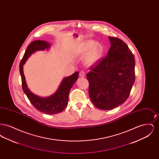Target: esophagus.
Listing matches in <instances>:
<instances>
[{
  "instance_id": "esophagus-1",
  "label": "esophagus",
  "mask_w": 159,
  "mask_h": 159,
  "mask_svg": "<svg viewBox=\"0 0 159 159\" xmlns=\"http://www.w3.org/2000/svg\"><path fill=\"white\" fill-rule=\"evenodd\" d=\"M79 75H80V77H84V76H85V73H84V71H80Z\"/></svg>"
}]
</instances>
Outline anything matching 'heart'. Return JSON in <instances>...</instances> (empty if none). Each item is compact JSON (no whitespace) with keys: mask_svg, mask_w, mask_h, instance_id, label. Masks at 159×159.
<instances>
[{"mask_svg":"<svg viewBox=\"0 0 159 159\" xmlns=\"http://www.w3.org/2000/svg\"><path fill=\"white\" fill-rule=\"evenodd\" d=\"M86 54L84 58V62L88 66H92L96 64L101 59L103 48L99 43H95L94 41L90 40L85 42L79 50V53L83 54L85 52Z\"/></svg>","mask_w":159,"mask_h":159,"instance_id":"heart-1","label":"heart"}]
</instances>
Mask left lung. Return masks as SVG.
Masks as SVG:
<instances>
[{
    "label": "left lung",
    "instance_id": "left-lung-1",
    "mask_svg": "<svg viewBox=\"0 0 159 159\" xmlns=\"http://www.w3.org/2000/svg\"><path fill=\"white\" fill-rule=\"evenodd\" d=\"M108 38L111 46L107 55L91 66L86 75L91 101L104 110L125 102L135 80L133 53L121 39Z\"/></svg>",
    "mask_w": 159,
    "mask_h": 159
}]
</instances>
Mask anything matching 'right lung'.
I'll return each instance as SVG.
<instances>
[{"label": "right lung", "instance_id": "add662e5", "mask_svg": "<svg viewBox=\"0 0 159 159\" xmlns=\"http://www.w3.org/2000/svg\"><path fill=\"white\" fill-rule=\"evenodd\" d=\"M50 47V44L43 40H34L28 46L20 64V72L21 76L23 90L31 104L38 110L46 114H55L62 111L68 104V94L79 76L76 71L71 76L65 77L57 91L48 98H41L33 94L27 88L23 72V65L29 57L34 52L45 50Z\"/></svg>", "mask_w": 159, "mask_h": 159}]
</instances>
